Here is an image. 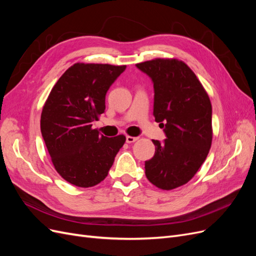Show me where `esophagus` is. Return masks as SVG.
<instances>
[{"label":"esophagus","instance_id":"obj_1","mask_svg":"<svg viewBox=\"0 0 256 256\" xmlns=\"http://www.w3.org/2000/svg\"><path fill=\"white\" fill-rule=\"evenodd\" d=\"M138 136H126V142L127 143H134V142H136V140H138Z\"/></svg>","mask_w":256,"mask_h":256}]
</instances>
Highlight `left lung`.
<instances>
[{
	"instance_id": "left-lung-1",
	"label": "left lung",
	"mask_w": 256,
	"mask_h": 256,
	"mask_svg": "<svg viewBox=\"0 0 256 256\" xmlns=\"http://www.w3.org/2000/svg\"><path fill=\"white\" fill-rule=\"evenodd\" d=\"M136 66L152 81L154 120L166 136L162 143L152 140L156 150L145 161V175L156 187L172 190L196 175L210 150V100L182 60L156 58Z\"/></svg>"
}]
</instances>
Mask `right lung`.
Instances as JSON below:
<instances>
[{"label":"right lung","instance_id":"right-lung-1","mask_svg":"<svg viewBox=\"0 0 256 256\" xmlns=\"http://www.w3.org/2000/svg\"><path fill=\"white\" fill-rule=\"evenodd\" d=\"M126 66L76 63L50 92L40 118L44 141L56 172L76 187L102 182L125 136L106 138L92 129L106 110V94Z\"/></svg>","mask_w":256,"mask_h":256}]
</instances>
